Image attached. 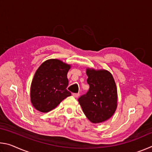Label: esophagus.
Returning <instances> with one entry per match:
<instances>
[{
    "label": "esophagus",
    "instance_id": "esophagus-1",
    "mask_svg": "<svg viewBox=\"0 0 152 152\" xmlns=\"http://www.w3.org/2000/svg\"><path fill=\"white\" fill-rule=\"evenodd\" d=\"M72 95L74 96V97H75V98H78V97L79 96L80 94H79V93H74Z\"/></svg>",
    "mask_w": 152,
    "mask_h": 152
}]
</instances>
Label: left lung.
<instances>
[{"instance_id": "left-lung-1", "label": "left lung", "mask_w": 152, "mask_h": 152, "mask_svg": "<svg viewBox=\"0 0 152 152\" xmlns=\"http://www.w3.org/2000/svg\"><path fill=\"white\" fill-rule=\"evenodd\" d=\"M87 82L90 88L78 99L86 117L92 123L106 121L117 108V89L114 78L109 71L86 68Z\"/></svg>"}]
</instances>
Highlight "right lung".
Instances as JSON below:
<instances>
[{
	"label": "right lung",
	"instance_id": "1",
	"mask_svg": "<svg viewBox=\"0 0 152 152\" xmlns=\"http://www.w3.org/2000/svg\"><path fill=\"white\" fill-rule=\"evenodd\" d=\"M72 64L50 59L41 64L33 76L30 88L31 102L36 110L48 113L54 109L71 93L67 91V74Z\"/></svg>",
	"mask_w": 152,
	"mask_h": 152
}]
</instances>
